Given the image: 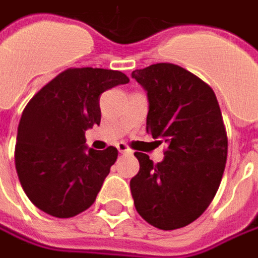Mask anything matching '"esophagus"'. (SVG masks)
<instances>
[{"mask_svg": "<svg viewBox=\"0 0 258 258\" xmlns=\"http://www.w3.org/2000/svg\"><path fill=\"white\" fill-rule=\"evenodd\" d=\"M117 148H118V151L120 153H122V154H131L133 153V150L130 148L125 143H118V146H117Z\"/></svg>", "mask_w": 258, "mask_h": 258, "instance_id": "obj_1", "label": "esophagus"}]
</instances>
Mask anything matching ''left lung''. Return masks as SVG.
Listing matches in <instances>:
<instances>
[{
	"label": "left lung",
	"mask_w": 258,
	"mask_h": 258,
	"mask_svg": "<svg viewBox=\"0 0 258 258\" xmlns=\"http://www.w3.org/2000/svg\"><path fill=\"white\" fill-rule=\"evenodd\" d=\"M131 77L147 91V133L167 144L157 164L134 153L140 171L130 187L136 210L160 230L188 226L207 210L226 168L228 143L217 97L175 64H153Z\"/></svg>",
	"instance_id": "left-lung-1"
}]
</instances>
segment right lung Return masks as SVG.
I'll return each mask as SVG.
<instances>
[{"label": "right lung", "mask_w": 258, "mask_h": 258, "mask_svg": "<svg viewBox=\"0 0 258 258\" xmlns=\"http://www.w3.org/2000/svg\"><path fill=\"white\" fill-rule=\"evenodd\" d=\"M128 77L104 68H68L44 85L24 108L15 168L27 197L52 217L91 207L115 163V147L85 146V131L100 125V95Z\"/></svg>", "instance_id": "1"}]
</instances>
